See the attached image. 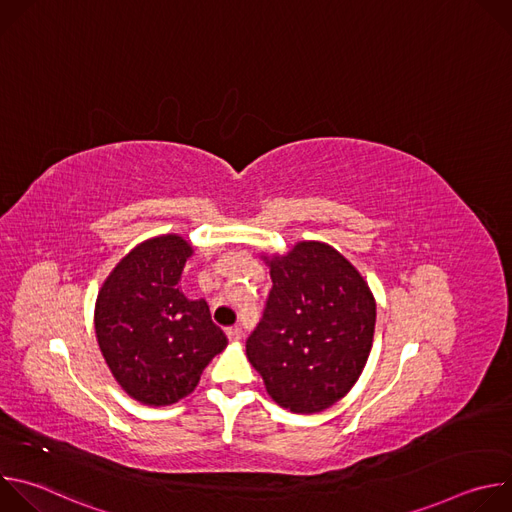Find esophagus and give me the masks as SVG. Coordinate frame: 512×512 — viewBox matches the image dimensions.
<instances>
[{
    "label": "esophagus",
    "mask_w": 512,
    "mask_h": 512,
    "mask_svg": "<svg viewBox=\"0 0 512 512\" xmlns=\"http://www.w3.org/2000/svg\"><path fill=\"white\" fill-rule=\"evenodd\" d=\"M227 336H229V340H241L243 330L239 326H231V328H227Z\"/></svg>",
    "instance_id": "1"
}]
</instances>
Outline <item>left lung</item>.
Returning <instances> with one entry per match:
<instances>
[{
	"instance_id": "left-lung-1",
	"label": "left lung",
	"mask_w": 512,
	"mask_h": 512,
	"mask_svg": "<svg viewBox=\"0 0 512 512\" xmlns=\"http://www.w3.org/2000/svg\"><path fill=\"white\" fill-rule=\"evenodd\" d=\"M273 287L247 338V358L269 397L318 413L358 381L371 354L377 304L367 281L334 247L302 241L265 257Z\"/></svg>"
}]
</instances>
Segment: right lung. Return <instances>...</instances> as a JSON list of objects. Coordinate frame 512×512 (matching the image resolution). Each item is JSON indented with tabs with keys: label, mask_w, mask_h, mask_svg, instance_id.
<instances>
[{
	"label": "right lung",
	"mask_w": 512,
	"mask_h": 512,
	"mask_svg": "<svg viewBox=\"0 0 512 512\" xmlns=\"http://www.w3.org/2000/svg\"><path fill=\"white\" fill-rule=\"evenodd\" d=\"M194 249L178 235L139 243L109 273L95 304V332L115 381L145 405L190 395L206 364L229 344L204 300L180 277Z\"/></svg>",
	"instance_id": "obj_1"
}]
</instances>
